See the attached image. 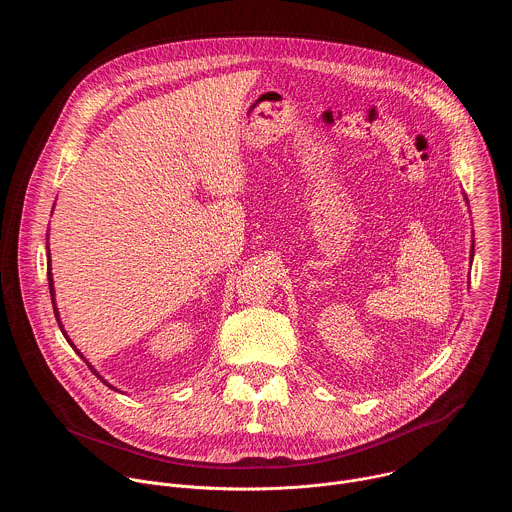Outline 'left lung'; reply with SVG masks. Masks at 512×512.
Listing matches in <instances>:
<instances>
[{
	"label": "left lung",
	"instance_id": "8db88e82",
	"mask_svg": "<svg viewBox=\"0 0 512 512\" xmlns=\"http://www.w3.org/2000/svg\"><path fill=\"white\" fill-rule=\"evenodd\" d=\"M472 257H474V241H472V249H470V263H472Z\"/></svg>",
	"mask_w": 512,
	"mask_h": 512
}]
</instances>
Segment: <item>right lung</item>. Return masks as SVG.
Masks as SVG:
<instances>
[{
  "label": "right lung",
  "instance_id": "right-lung-1",
  "mask_svg": "<svg viewBox=\"0 0 512 512\" xmlns=\"http://www.w3.org/2000/svg\"><path fill=\"white\" fill-rule=\"evenodd\" d=\"M48 285H50V298H52V308H54V316H56V322H58V326H60V330H62V334H64V338H66V342H68V344H70L72 348H75V350H77V346L70 342V338L66 336L64 328H62V322H60V314H58V308H56V302H54V279H52V271H50V249H48ZM77 354H81V352L77 350ZM81 358H83V360L87 362V367H89V369L93 371V375H97V377H99V379H101V381H103V383H105V385H107L109 389H115V387H111V385H109V383H107V381H105V379H103V377H101V375H99V373H97V371L93 369V364H91V362H89V360H87V358H85L83 354H81Z\"/></svg>",
  "mask_w": 512,
  "mask_h": 512
}]
</instances>
